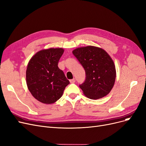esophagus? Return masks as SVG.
Instances as JSON below:
<instances>
[{"label":"esophagus","instance_id":"34e87169","mask_svg":"<svg viewBox=\"0 0 146 146\" xmlns=\"http://www.w3.org/2000/svg\"><path fill=\"white\" fill-rule=\"evenodd\" d=\"M70 83H74L75 82H76V80H75V79H70Z\"/></svg>","mask_w":146,"mask_h":146}]
</instances>
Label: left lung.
<instances>
[{
    "instance_id": "8db88e82",
    "label": "left lung",
    "mask_w": 146,
    "mask_h": 146,
    "mask_svg": "<svg viewBox=\"0 0 146 146\" xmlns=\"http://www.w3.org/2000/svg\"><path fill=\"white\" fill-rule=\"evenodd\" d=\"M86 71L85 81L79 87L84 95L91 100L106 96L113 87L116 68L110 55L95 46L79 47L72 51Z\"/></svg>"
}]
</instances>
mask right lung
<instances>
[{
	"label": "right lung",
	"instance_id": "1",
	"mask_svg": "<svg viewBox=\"0 0 146 146\" xmlns=\"http://www.w3.org/2000/svg\"><path fill=\"white\" fill-rule=\"evenodd\" d=\"M62 48H50L37 52L29 60L26 71L27 85L36 100L46 104L57 101L70 84L58 62Z\"/></svg>",
	"mask_w": 146,
	"mask_h": 146
}]
</instances>
